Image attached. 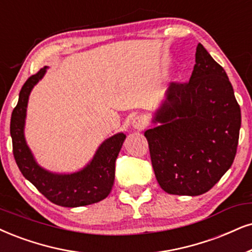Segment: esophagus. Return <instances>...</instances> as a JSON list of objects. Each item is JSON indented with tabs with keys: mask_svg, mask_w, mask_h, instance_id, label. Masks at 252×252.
<instances>
[{
	"mask_svg": "<svg viewBox=\"0 0 252 252\" xmlns=\"http://www.w3.org/2000/svg\"><path fill=\"white\" fill-rule=\"evenodd\" d=\"M132 126L135 130H138V131H141V130L145 129L146 126V119L144 116H137L133 119L132 121Z\"/></svg>",
	"mask_w": 252,
	"mask_h": 252,
	"instance_id": "obj_1",
	"label": "esophagus"
}]
</instances>
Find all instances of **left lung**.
Segmentation results:
<instances>
[{
	"label": "left lung",
	"mask_w": 252,
	"mask_h": 252,
	"mask_svg": "<svg viewBox=\"0 0 252 252\" xmlns=\"http://www.w3.org/2000/svg\"><path fill=\"white\" fill-rule=\"evenodd\" d=\"M144 132L159 186L174 195H201L236 156L241 108L228 75L197 44L189 81L172 82Z\"/></svg>",
	"instance_id": "left-lung-1"
}]
</instances>
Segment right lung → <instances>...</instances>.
Listing matches in <instances>:
<instances>
[{"instance_id":"1","label":"right lung","mask_w":252,"mask_h":252,"mask_svg":"<svg viewBox=\"0 0 252 252\" xmlns=\"http://www.w3.org/2000/svg\"><path fill=\"white\" fill-rule=\"evenodd\" d=\"M46 68V66L40 68L25 81L20 92L17 106L12 110L10 135L16 164L25 179L56 205L81 207L96 203L106 199L113 189L116 158L126 136L120 132L106 139L91 163L75 173L57 174L40 167L25 142L24 124L29 95L33 86L45 74Z\"/></svg>"}]
</instances>
